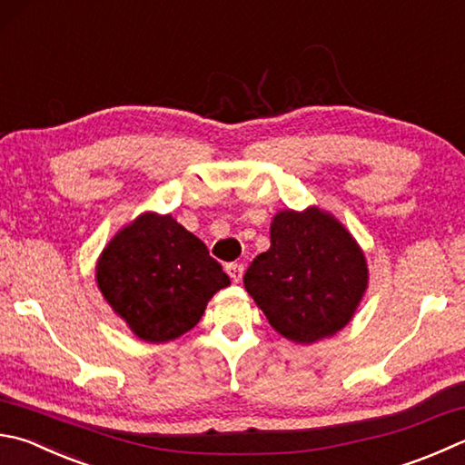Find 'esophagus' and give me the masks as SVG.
<instances>
[{
  "label": "esophagus",
  "instance_id": "34e87169",
  "mask_svg": "<svg viewBox=\"0 0 465 465\" xmlns=\"http://www.w3.org/2000/svg\"><path fill=\"white\" fill-rule=\"evenodd\" d=\"M242 265L241 262H229V265H226V273H229V277L232 279L234 283H239L241 279H242Z\"/></svg>",
  "mask_w": 465,
  "mask_h": 465
}]
</instances>
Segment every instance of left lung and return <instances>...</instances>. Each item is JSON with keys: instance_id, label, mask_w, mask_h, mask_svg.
<instances>
[{"instance_id": "left-lung-1", "label": "left lung", "mask_w": 465, "mask_h": 465, "mask_svg": "<svg viewBox=\"0 0 465 465\" xmlns=\"http://www.w3.org/2000/svg\"><path fill=\"white\" fill-rule=\"evenodd\" d=\"M271 247L252 259L244 289L275 331L295 344L334 336L354 318L369 287L364 251L318 206L279 210Z\"/></svg>"}]
</instances>
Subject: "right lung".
I'll return each mask as SVG.
<instances>
[{"label":"right lung","instance_id":"1","mask_svg":"<svg viewBox=\"0 0 465 465\" xmlns=\"http://www.w3.org/2000/svg\"><path fill=\"white\" fill-rule=\"evenodd\" d=\"M94 279L104 302L152 344L196 326L216 292L231 285L206 244L172 214L143 213L103 249Z\"/></svg>","mask_w":465,"mask_h":465}]
</instances>
